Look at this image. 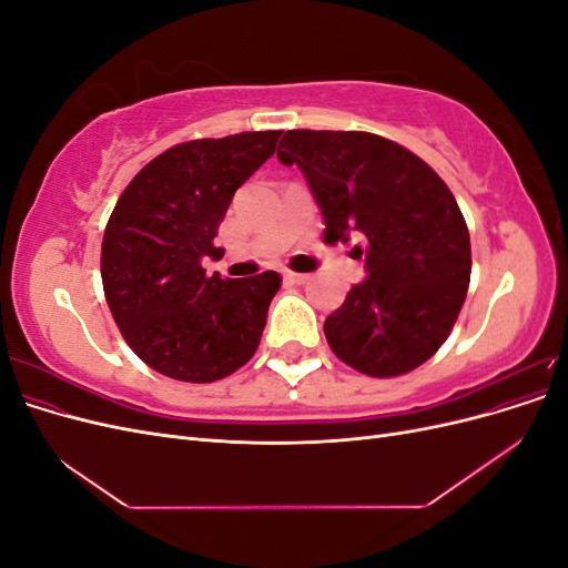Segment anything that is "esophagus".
Listing matches in <instances>:
<instances>
[{
    "label": "esophagus",
    "mask_w": 568,
    "mask_h": 568,
    "mask_svg": "<svg viewBox=\"0 0 568 568\" xmlns=\"http://www.w3.org/2000/svg\"><path fill=\"white\" fill-rule=\"evenodd\" d=\"M307 280H311V277H307V274H301V272H284V282L286 284H296V286H301V284H305Z\"/></svg>",
    "instance_id": "1"
}]
</instances>
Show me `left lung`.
Segmentation results:
<instances>
[{"label":"left lung","mask_w":568,"mask_h":568,"mask_svg":"<svg viewBox=\"0 0 568 568\" xmlns=\"http://www.w3.org/2000/svg\"><path fill=\"white\" fill-rule=\"evenodd\" d=\"M320 203L324 242L365 236L367 280L324 320L334 355L374 379L424 365L450 336L471 274L469 230L436 170L372 132L286 130L277 149Z\"/></svg>","instance_id":"1"}]
</instances>
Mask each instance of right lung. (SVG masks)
Returning <instances> with one entry per match:
<instances>
[{
  "mask_svg": "<svg viewBox=\"0 0 568 568\" xmlns=\"http://www.w3.org/2000/svg\"><path fill=\"white\" fill-rule=\"evenodd\" d=\"M282 130L192 140L149 161L120 194L101 242V282L134 355L170 379L211 384L244 367L261 343L277 272L205 274L232 196L277 146Z\"/></svg>",
  "mask_w": 568,
  "mask_h": 568,
  "instance_id": "obj_1",
  "label": "right lung"
}]
</instances>
